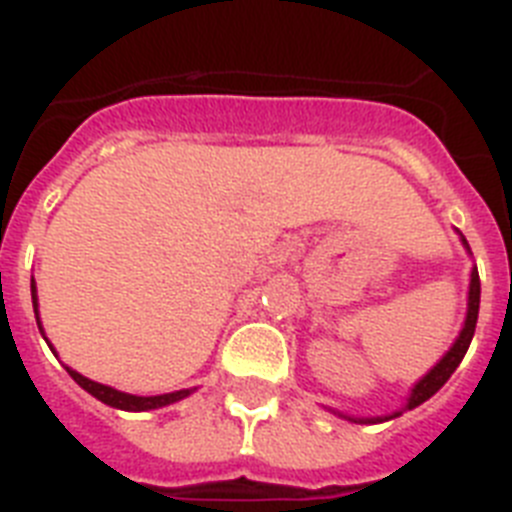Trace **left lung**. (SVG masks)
<instances>
[{
  "label": "left lung",
  "mask_w": 512,
  "mask_h": 512,
  "mask_svg": "<svg viewBox=\"0 0 512 512\" xmlns=\"http://www.w3.org/2000/svg\"><path fill=\"white\" fill-rule=\"evenodd\" d=\"M461 242H464V247L469 250V244H466L464 237H461ZM477 317H479V273H477V268H471L469 304H466L464 330L459 332L456 342H453L451 350L443 355L441 361L435 363V366L430 368V371L425 373V376H422L415 386H412V394H410V399H407V404H404V410H415L417 404L428 402L435 391L441 389V386L451 379V373L459 368V363L464 361L466 350H469L471 337H474V327H477ZM335 415L345 417V420H350V422H384V420H391V417H399L402 412H394V415H386V417H350V415H342V412H335Z\"/></svg>",
  "instance_id": "obj_1"
}]
</instances>
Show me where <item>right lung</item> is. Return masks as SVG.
Returning a JSON list of instances; mask_svg holds the SVG:
<instances>
[{
    "instance_id": "add662e5",
    "label": "right lung",
    "mask_w": 512,
    "mask_h": 512,
    "mask_svg": "<svg viewBox=\"0 0 512 512\" xmlns=\"http://www.w3.org/2000/svg\"><path fill=\"white\" fill-rule=\"evenodd\" d=\"M30 291H33V309H35V319H38V296H35V281H30ZM41 327V324H38ZM48 342V340H46ZM69 376L82 386L84 391H90L92 397L100 399V402L110 404L115 410H128V412H144V410H157V407H167L172 402H180L185 399L193 389H180V391H172V394H157V397H136V394H126V391H118L113 386H105V384H97V381L87 379L82 373L71 371L66 366Z\"/></svg>"
}]
</instances>
